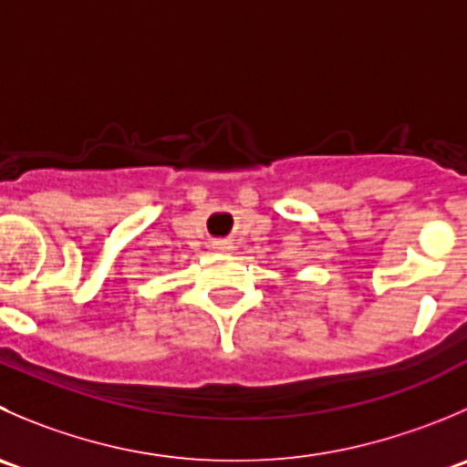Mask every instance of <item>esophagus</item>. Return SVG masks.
Instances as JSON below:
<instances>
[{
    "label": "esophagus",
    "mask_w": 467,
    "mask_h": 467,
    "mask_svg": "<svg viewBox=\"0 0 467 467\" xmlns=\"http://www.w3.org/2000/svg\"><path fill=\"white\" fill-rule=\"evenodd\" d=\"M212 246H214L216 251H230V248H233V244L225 242V239H216V242L212 244Z\"/></svg>",
    "instance_id": "obj_1"
}]
</instances>
